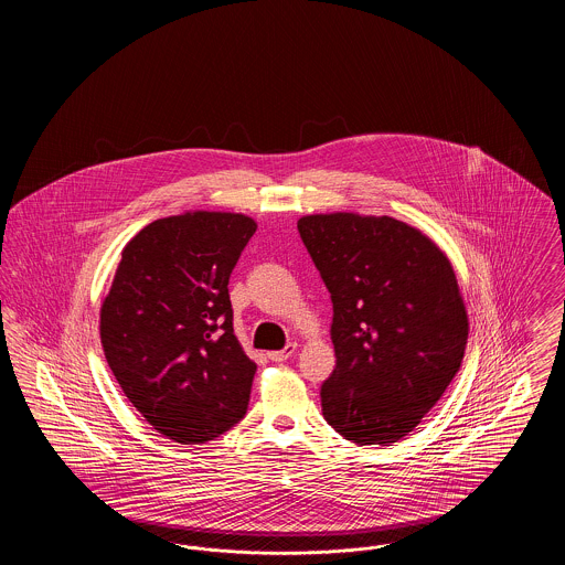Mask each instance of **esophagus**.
I'll return each mask as SVG.
<instances>
[{"label":"esophagus","instance_id":"1","mask_svg":"<svg viewBox=\"0 0 565 565\" xmlns=\"http://www.w3.org/2000/svg\"><path fill=\"white\" fill-rule=\"evenodd\" d=\"M296 351V343H290V345H286L284 350L279 351H270L269 358L273 362H286L292 353Z\"/></svg>","mask_w":565,"mask_h":565}]
</instances>
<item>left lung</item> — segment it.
<instances>
[{"label":"left lung","mask_w":565,"mask_h":565,"mask_svg":"<svg viewBox=\"0 0 565 565\" xmlns=\"http://www.w3.org/2000/svg\"><path fill=\"white\" fill-rule=\"evenodd\" d=\"M298 233L334 311L323 419L355 445L387 447L459 371L468 316L456 270L428 235L390 215H302Z\"/></svg>","instance_id":"obj_1"}]
</instances>
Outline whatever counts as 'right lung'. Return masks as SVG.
Segmentation results:
<instances>
[{
  "label": "right lung",
  "mask_w": 565,
  "mask_h": 565,
  "mask_svg": "<svg viewBox=\"0 0 565 565\" xmlns=\"http://www.w3.org/2000/svg\"><path fill=\"white\" fill-rule=\"evenodd\" d=\"M258 224L231 212H184L125 245L102 305V345L129 403L182 445L242 422L256 364L233 330L228 277Z\"/></svg>",
  "instance_id": "right-lung-1"
}]
</instances>
